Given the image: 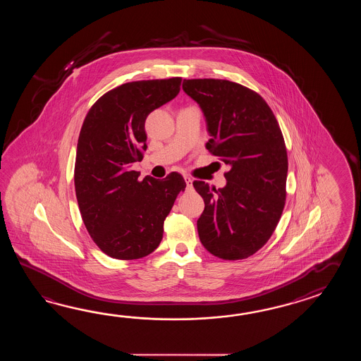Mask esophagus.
<instances>
[{"label": "esophagus", "mask_w": 361, "mask_h": 361, "mask_svg": "<svg viewBox=\"0 0 361 361\" xmlns=\"http://www.w3.org/2000/svg\"><path fill=\"white\" fill-rule=\"evenodd\" d=\"M184 180H185V184H187V187L188 188H191L192 182H193V179L191 177H188V176H184Z\"/></svg>", "instance_id": "1"}]
</instances>
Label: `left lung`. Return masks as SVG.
<instances>
[{"label":"left lung","mask_w":361,"mask_h":361,"mask_svg":"<svg viewBox=\"0 0 361 361\" xmlns=\"http://www.w3.org/2000/svg\"><path fill=\"white\" fill-rule=\"evenodd\" d=\"M199 104L209 152L230 170L223 188L195 180L205 209L197 219L201 244L227 261L244 259L264 245L283 213L288 154L276 117L259 94L227 80H184Z\"/></svg>","instance_id":"8db88e82"}]
</instances>
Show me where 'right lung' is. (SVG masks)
<instances>
[{
  "mask_svg": "<svg viewBox=\"0 0 361 361\" xmlns=\"http://www.w3.org/2000/svg\"><path fill=\"white\" fill-rule=\"evenodd\" d=\"M180 82L173 77L121 85L85 117L75 164L77 202L94 243L116 259H139L160 245L164 221L185 188L178 173L138 180L131 170L147 149V116L174 99Z\"/></svg>",
  "mask_w": 361,
  "mask_h": 361,
  "instance_id": "obj_1",
  "label": "right lung"
}]
</instances>
